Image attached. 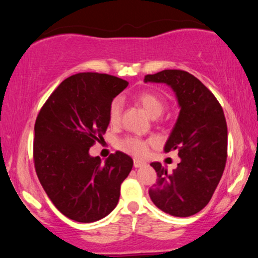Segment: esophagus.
Segmentation results:
<instances>
[{"label": "esophagus", "instance_id": "obj_1", "mask_svg": "<svg viewBox=\"0 0 258 258\" xmlns=\"http://www.w3.org/2000/svg\"><path fill=\"white\" fill-rule=\"evenodd\" d=\"M133 164H134V167H135V168L143 167V166H146V165H147V164L145 163V161H141V160H138V159H134Z\"/></svg>", "mask_w": 258, "mask_h": 258}]
</instances>
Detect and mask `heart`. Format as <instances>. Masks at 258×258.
<instances>
[{"label": "heart", "mask_w": 258, "mask_h": 258, "mask_svg": "<svg viewBox=\"0 0 258 258\" xmlns=\"http://www.w3.org/2000/svg\"><path fill=\"white\" fill-rule=\"evenodd\" d=\"M135 100L146 109V111L151 117H158L164 112L166 102L163 97L154 92H142L135 95ZM123 110V102L120 98H115L109 104L108 119L111 125L119 124ZM152 145L151 140H143L137 137H128L120 141L119 148L121 150L128 152L132 156L142 158L149 152V148Z\"/></svg>", "instance_id": "b5f03b06"}]
</instances>
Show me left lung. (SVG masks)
Wrapping results in <instances>:
<instances>
[{"mask_svg":"<svg viewBox=\"0 0 258 258\" xmlns=\"http://www.w3.org/2000/svg\"><path fill=\"white\" fill-rule=\"evenodd\" d=\"M145 82L166 83L174 90L181 110L165 146L176 150L181 161L168 172L158 161L150 165L157 182L149 196L157 207L169 215H195L212 199L228 157V126L220 102L190 73L166 69L146 75Z\"/></svg>","mask_w":258,"mask_h":258,"instance_id":"8db88e82","label":"left lung"}]
</instances>
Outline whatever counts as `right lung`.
<instances>
[{
	"instance_id": "right-lung-1",
	"label": "right lung",
	"mask_w": 258,
	"mask_h": 258,
	"mask_svg": "<svg viewBox=\"0 0 258 258\" xmlns=\"http://www.w3.org/2000/svg\"><path fill=\"white\" fill-rule=\"evenodd\" d=\"M128 82L108 74L80 73L51 93L35 121V171L47 197L73 221L91 223L110 214L133 160L116 151L101 163L89 149L103 139L109 104Z\"/></svg>"
}]
</instances>
